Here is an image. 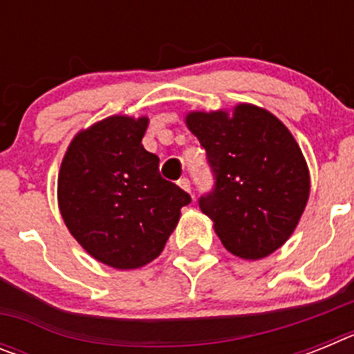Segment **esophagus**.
Listing matches in <instances>:
<instances>
[{
  "instance_id": "obj_1",
  "label": "esophagus",
  "mask_w": 354,
  "mask_h": 354,
  "mask_svg": "<svg viewBox=\"0 0 354 354\" xmlns=\"http://www.w3.org/2000/svg\"><path fill=\"white\" fill-rule=\"evenodd\" d=\"M179 186L183 187L184 192L192 193V183H189V179H187V177H183V179H179Z\"/></svg>"
}]
</instances>
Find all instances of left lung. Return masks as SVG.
Returning a JSON list of instances; mask_svg holds the SVG:
<instances>
[{
	"label": "left lung",
	"instance_id": "8db88e82",
	"mask_svg": "<svg viewBox=\"0 0 354 354\" xmlns=\"http://www.w3.org/2000/svg\"><path fill=\"white\" fill-rule=\"evenodd\" d=\"M186 124L205 149L214 186L198 198L225 248L241 259L268 257L290 237L305 211L310 177L301 149L266 109L239 104L193 111Z\"/></svg>",
	"mask_w": 354,
	"mask_h": 354
}]
</instances>
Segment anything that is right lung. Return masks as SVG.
I'll return each mask as SVG.
<instances>
[{"mask_svg": "<svg viewBox=\"0 0 354 354\" xmlns=\"http://www.w3.org/2000/svg\"><path fill=\"white\" fill-rule=\"evenodd\" d=\"M149 118L109 117L81 131L58 175L62 218L93 259L117 270L154 261L192 196L162 179L142 145Z\"/></svg>", "mask_w": 354, "mask_h": 354, "instance_id": "1", "label": "right lung"}]
</instances>
